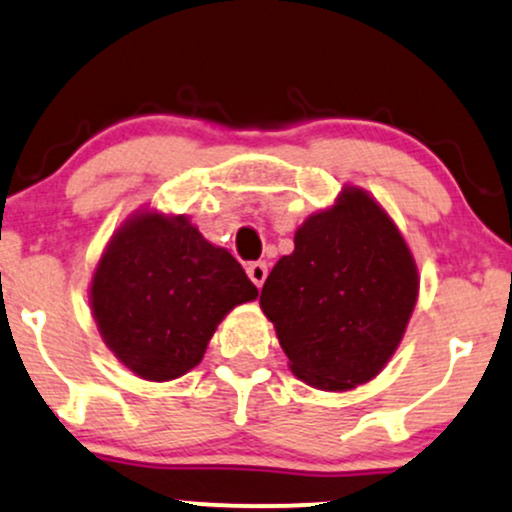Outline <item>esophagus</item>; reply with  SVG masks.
I'll return each mask as SVG.
<instances>
[{
  "instance_id": "obj_1",
  "label": "esophagus",
  "mask_w": 512,
  "mask_h": 512,
  "mask_svg": "<svg viewBox=\"0 0 512 512\" xmlns=\"http://www.w3.org/2000/svg\"><path fill=\"white\" fill-rule=\"evenodd\" d=\"M246 273H249L251 282H254L256 287H261L263 282L268 278V266L263 261H256V263H249V268H246Z\"/></svg>"
}]
</instances>
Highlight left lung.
Returning a JSON list of instances; mask_svg holds the SVG:
<instances>
[{"mask_svg": "<svg viewBox=\"0 0 512 512\" xmlns=\"http://www.w3.org/2000/svg\"><path fill=\"white\" fill-rule=\"evenodd\" d=\"M417 297V261L400 227L369 191L345 184L297 227L294 251L270 270L258 304L292 374L340 393L386 369Z\"/></svg>", "mask_w": 512, "mask_h": 512, "instance_id": "left-lung-1", "label": "left lung"}]
</instances>
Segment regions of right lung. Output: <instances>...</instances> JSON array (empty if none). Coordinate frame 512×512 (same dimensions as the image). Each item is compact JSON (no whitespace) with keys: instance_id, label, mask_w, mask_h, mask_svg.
<instances>
[{"instance_id":"1","label":"right lung","mask_w":512,"mask_h":512,"mask_svg":"<svg viewBox=\"0 0 512 512\" xmlns=\"http://www.w3.org/2000/svg\"><path fill=\"white\" fill-rule=\"evenodd\" d=\"M256 297L230 251L210 244L186 215L153 206L138 208L114 230L88 285L105 347L153 383L201 364L222 318Z\"/></svg>"}]
</instances>
